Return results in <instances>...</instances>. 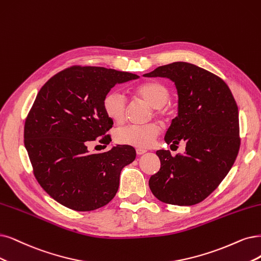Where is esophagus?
<instances>
[{"mask_svg":"<svg viewBox=\"0 0 261 261\" xmlns=\"http://www.w3.org/2000/svg\"><path fill=\"white\" fill-rule=\"evenodd\" d=\"M136 151H137V153H138V155H142V153H144V152H146L147 150H146V149H144V148H140V147H138V148L136 149Z\"/></svg>","mask_w":261,"mask_h":261,"instance_id":"obj_1","label":"esophagus"}]
</instances>
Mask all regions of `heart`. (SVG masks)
Masks as SVG:
<instances>
[{
	"instance_id": "obj_1",
	"label": "heart",
	"mask_w": 261,
	"mask_h": 261,
	"mask_svg": "<svg viewBox=\"0 0 261 261\" xmlns=\"http://www.w3.org/2000/svg\"><path fill=\"white\" fill-rule=\"evenodd\" d=\"M133 98L143 101L152 108V116L160 120H167L172 114L168 102L171 92L168 87L158 81H146L131 87ZM103 111L115 123H122L125 118L127 101L118 91H110L103 99ZM160 134V127L156 122L144 125H127L115 134V140L122 145L140 148L150 147Z\"/></svg>"
}]
</instances>
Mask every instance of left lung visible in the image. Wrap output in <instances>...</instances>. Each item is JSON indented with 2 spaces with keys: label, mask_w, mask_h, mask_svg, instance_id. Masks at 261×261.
Returning <instances> with one entry per match:
<instances>
[{
  "label": "left lung",
  "mask_w": 261,
  "mask_h": 261,
  "mask_svg": "<svg viewBox=\"0 0 261 261\" xmlns=\"http://www.w3.org/2000/svg\"><path fill=\"white\" fill-rule=\"evenodd\" d=\"M146 77H168L178 94V115L165 141L186 143V151L173 157L157 150L160 170L148 185L161 202L194 205L207 198L232 168L240 149L238 105L227 84L217 75L187 62L158 66Z\"/></svg>",
  "instance_id": "obj_1"
}]
</instances>
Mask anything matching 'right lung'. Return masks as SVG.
I'll return each instance as SVG.
<instances>
[{"instance_id":"add662e5","label":"right lung","mask_w":261,"mask_h":261,"mask_svg":"<svg viewBox=\"0 0 261 261\" xmlns=\"http://www.w3.org/2000/svg\"><path fill=\"white\" fill-rule=\"evenodd\" d=\"M137 79L128 72L74 65L38 91L24 122V146L38 184L60 204L87 212L115 197L120 172L136 159V149L117 145L90 153L88 144L98 138L110 144L106 132L113 121L103 111L104 96L116 84Z\"/></svg>"}]
</instances>
